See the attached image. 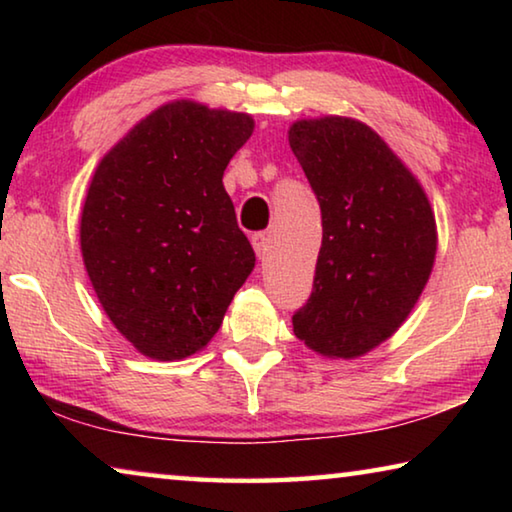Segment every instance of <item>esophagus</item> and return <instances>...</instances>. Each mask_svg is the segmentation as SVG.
<instances>
[{"mask_svg":"<svg viewBox=\"0 0 512 512\" xmlns=\"http://www.w3.org/2000/svg\"><path fill=\"white\" fill-rule=\"evenodd\" d=\"M253 248L259 259H266L268 255V235H264V232H257V235H253Z\"/></svg>","mask_w":512,"mask_h":512,"instance_id":"34e87169","label":"esophagus"}]
</instances>
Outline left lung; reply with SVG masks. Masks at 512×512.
<instances>
[{
	"label": "left lung",
	"instance_id": "obj_1",
	"mask_svg": "<svg viewBox=\"0 0 512 512\" xmlns=\"http://www.w3.org/2000/svg\"><path fill=\"white\" fill-rule=\"evenodd\" d=\"M289 144L323 216L314 289L293 332L325 357H361L397 332L429 280L438 244L429 198L357 119L296 121Z\"/></svg>",
	"mask_w": 512,
	"mask_h": 512
}]
</instances>
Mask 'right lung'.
<instances>
[{"instance_id":"right-lung-1","label":"right lung","mask_w":512,"mask_h":512,"mask_svg":"<svg viewBox=\"0 0 512 512\" xmlns=\"http://www.w3.org/2000/svg\"><path fill=\"white\" fill-rule=\"evenodd\" d=\"M253 128L246 112L171 101L94 171L81 214L85 271L112 325L146 357L203 350L255 268L223 187Z\"/></svg>"}]
</instances>
